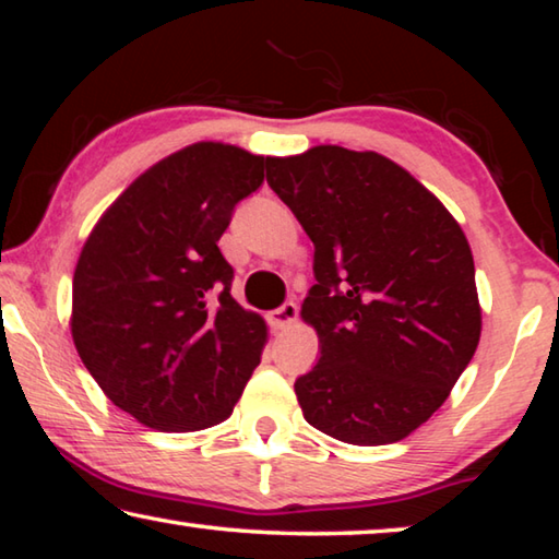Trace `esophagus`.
Returning a JSON list of instances; mask_svg holds the SVG:
<instances>
[{"label": "esophagus", "instance_id": "1", "mask_svg": "<svg viewBox=\"0 0 559 559\" xmlns=\"http://www.w3.org/2000/svg\"><path fill=\"white\" fill-rule=\"evenodd\" d=\"M269 320H271V325L276 328V330L290 328V325L296 323V320H298V306H296V302H293V300H286V302H283L281 308L271 310V313H269Z\"/></svg>", "mask_w": 559, "mask_h": 559}]
</instances>
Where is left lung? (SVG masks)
Segmentation results:
<instances>
[{
  "label": "left lung",
  "instance_id": "1",
  "mask_svg": "<svg viewBox=\"0 0 559 559\" xmlns=\"http://www.w3.org/2000/svg\"><path fill=\"white\" fill-rule=\"evenodd\" d=\"M269 187L316 246L300 316L320 359L296 380L310 427L355 447L409 437L447 402L480 340L466 234L380 153L318 145L266 157Z\"/></svg>",
  "mask_w": 559,
  "mask_h": 559
}]
</instances>
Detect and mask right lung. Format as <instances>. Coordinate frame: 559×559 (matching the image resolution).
<instances>
[{"instance_id": "1", "label": "right lung", "mask_w": 559, "mask_h": 559, "mask_svg": "<svg viewBox=\"0 0 559 559\" xmlns=\"http://www.w3.org/2000/svg\"><path fill=\"white\" fill-rule=\"evenodd\" d=\"M266 157L194 143L145 169L83 243L71 335L108 400L159 431L229 419L266 345V323L231 298L219 251L234 206Z\"/></svg>"}]
</instances>
